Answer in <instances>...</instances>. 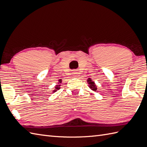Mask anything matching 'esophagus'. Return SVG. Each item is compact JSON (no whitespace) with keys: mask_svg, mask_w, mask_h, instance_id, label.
<instances>
[{"mask_svg":"<svg viewBox=\"0 0 147 147\" xmlns=\"http://www.w3.org/2000/svg\"><path fill=\"white\" fill-rule=\"evenodd\" d=\"M73 74V77H74V78H77L78 76V73L76 71H73V73H72Z\"/></svg>","mask_w":147,"mask_h":147,"instance_id":"34e87169","label":"esophagus"}]
</instances>
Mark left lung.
<instances>
[{"instance_id": "obj_1", "label": "left lung", "mask_w": 147, "mask_h": 147, "mask_svg": "<svg viewBox=\"0 0 147 147\" xmlns=\"http://www.w3.org/2000/svg\"><path fill=\"white\" fill-rule=\"evenodd\" d=\"M87 82L88 83V85H89L88 86L89 87V88L91 89L92 91L97 92V86L95 84V82L93 81L91 78H88L87 80Z\"/></svg>"}]
</instances>
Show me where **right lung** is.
<instances>
[{"mask_svg": "<svg viewBox=\"0 0 147 147\" xmlns=\"http://www.w3.org/2000/svg\"><path fill=\"white\" fill-rule=\"evenodd\" d=\"M62 82V79H59L58 80V84L56 85L55 86V89L53 91V92H55L58 91V89H60V86H61V83Z\"/></svg>", "mask_w": 147, "mask_h": 147, "instance_id": "1", "label": "right lung"}]
</instances>
